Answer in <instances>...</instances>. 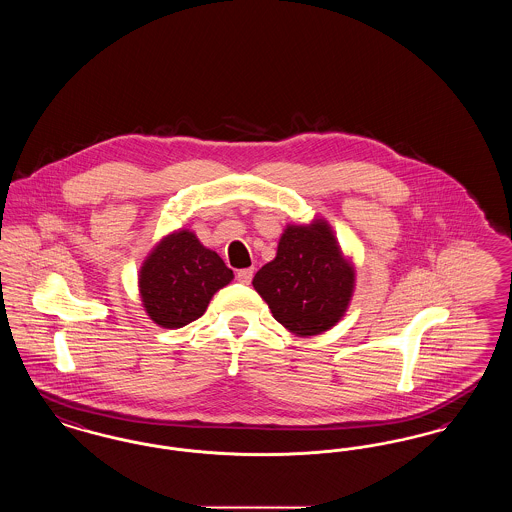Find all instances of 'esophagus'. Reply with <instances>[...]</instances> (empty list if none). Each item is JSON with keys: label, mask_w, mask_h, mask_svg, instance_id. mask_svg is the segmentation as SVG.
Returning <instances> with one entry per match:
<instances>
[{"label": "esophagus", "mask_w": 512, "mask_h": 512, "mask_svg": "<svg viewBox=\"0 0 512 512\" xmlns=\"http://www.w3.org/2000/svg\"><path fill=\"white\" fill-rule=\"evenodd\" d=\"M236 278H238L242 284H249V282L253 280V268H242V270H238Z\"/></svg>", "instance_id": "1"}]
</instances>
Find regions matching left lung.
<instances>
[{
  "label": "left lung",
  "instance_id": "1",
  "mask_svg": "<svg viewBox=\"0 0 512 512\" xmlns=\"http://www.w3.org/2000/svg\"><path fill=\"white\" fill-rule=\"evenodd\" d=\"M355 263L328 220L286 224L276 257L253 278L272 317L299 338L318 336L345 317L355 292Z\"/></svg>",
  "mask_w": 512,
  "mask_h": 512
}]
</instances>
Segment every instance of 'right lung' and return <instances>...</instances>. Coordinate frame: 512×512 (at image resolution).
Listing matches in <instances>:
<instances>
[{
	"instance_id": "obj_1",
	"label": "right lung",
	"mask_w": 512,
	"mask_h": 512,
	"mask_svg": "<svg viewBox=\"0 0 512 512\" xmlns=\"http://www.w3.org/2000/svg\"><path fill=\"white\" fill-rule=\"evenodd\" d=\"M232 278L234 272L217 251L201 244L192 230L178 228L147 253L138 272V290L147 317L174 330L201 317L213 295Z\"/></svg>"
}]
</instances>
